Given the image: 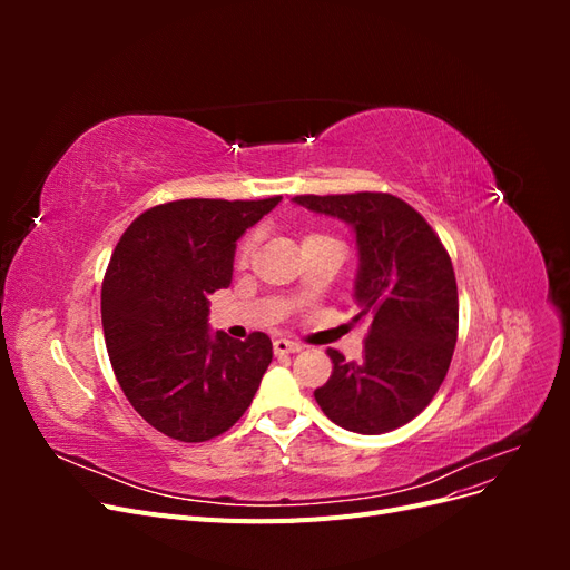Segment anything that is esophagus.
Here are the masks:
<instances>
[{
  "mask_svg": "<svg viewBox=\"0 0 570 570\" xmlns=\"http://www.w3.org/2000/svg\"><path fill=\"white\" fill-rule=\"evenodd\" d=\"M273 352L278 354V356H283V354H297V352H302V344L292 342V340H285V337H278V340H273Z\"/></svg>",
  "mask_w": 570,
  "mask_h": 570,
  "instance_id": "1",
  "label": "esophagus"
}]
</instances>
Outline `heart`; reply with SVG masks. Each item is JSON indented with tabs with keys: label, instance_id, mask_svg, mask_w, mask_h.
Segmentation results:
<instances>
[{
	"label": "heart",
	"instance_id": "1",
	"mask_svg": "<svg viewBox=\"0 0 570 570\" xmlns=\"http://www.w3.org/2000/svg\"><path fill=\"white\" fill-rule=\"evenodd\" d=\"M314 237H327V235L314 233V235H306L304 239H314ZM249 252H252V239H245V243L239 245V252H237V258H239V262H247V258H249Z\"/></svg>",
	"mask_w": 570,
	"mask_h": 570
}]
</instances>
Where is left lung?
Returning a JSON list of instances; mask_svg holds the SVG:
<instances>
[{
    "label": "left lung",
    "mask_w": 570,
    "mask_h": 570,
    "mask_svg": "<svg viewBox=\"0 0 570 570\" xmlns=\"http://www.w3.org/2000/svg\"><path fill=\"white\" fill-rule=\"evenodd\" d=\"M295 202L354 228V321H368L358 361L327 350L333 373L314 392L316 402L352 433H390L433 402L450 371L459 335L452 258L428 220L394 195H299Z\"/></svg>",
    "instance_id": "8db88e82"
}]
</instances>
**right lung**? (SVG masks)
Here are the masks:
<instances>
[{
    "instance_id": "add662e5",
    "label": "right lung",
    "mask_w": 570,
    "mask_h": 570,
    "mask_svg": "<svg viewBox=\"0 0 570 570\" xmlns=\"http://www.w3.org/2000/svg\"><path fill=\"white\" fill-rule=\"evenodd\" d=\"M283 197L178 199L120 235L101 283L116 381L159 433L206 442L249 409L273 358L266 333H209V295L233 281L235 243Z\"/></svg>"
}]
</instances>
